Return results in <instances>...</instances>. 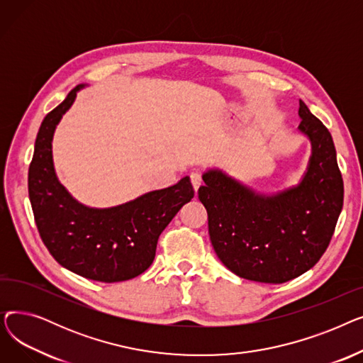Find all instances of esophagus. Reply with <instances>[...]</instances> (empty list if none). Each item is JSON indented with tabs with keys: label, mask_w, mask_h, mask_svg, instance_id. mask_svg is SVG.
<instances>
[{
	"label": "esophagus",
	"mask_w": 363,
	"mask_h": 363,
	"mask_svg": "<svg viewBox=\"0 0 363 363\" xmlns=\"http://www.w3.org/2000/svg\"><path fill=\"white\" fill-rule=\"evenodd\" d=\"M189 178H191V184H193V186H194V191L197 193V189H199L200 185H201V177H200L199 174H191V175H189Z\"/></svg>",
	"instance_id": "obj_1"
}]
</instances>
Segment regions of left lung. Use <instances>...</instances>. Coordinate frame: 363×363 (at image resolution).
Listing matches in <instances>:
<instances>
[{
    "label": "left lung",
    "instance_id": "obj_1",
    "mask_svg": "<svg viewBox=\"0 0 363 363\" xmlns=\"http://www.w3.org/2000/svg\"><path fill=\"white\" fill-rule=\"evenodd\" d=\"M297 130L311 157L296 185L263 193L219 167L203 174L199 199L220 262L235 275L282 284L316 264L335 230L345 186L330 130L300 101Z\"/></svg>",
    "mask_w": 363,
    "mask_h": 363
}]
</instances>
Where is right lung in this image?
<instances>
[{
	"label": "right lung",
	"instance_id": "obj_1",
	"mask_svg": "<svg viewBox=\"0 0 363 363\" xmlns=\"http://www.w3.org/2000/svg\"><path fill=\"white\" fill-rule=\"evenodd\" d=\"M86 85L73 88L38 130L29 166V199L38 231L63 268L100 282L132 279L155 260L160 234L179 208L191 201L189 177L111 207H89L59 181L52 160L57 125Z\"/></svg>",
	"mask_w": 363,
	"mask_h": 363
}]
</instances>
